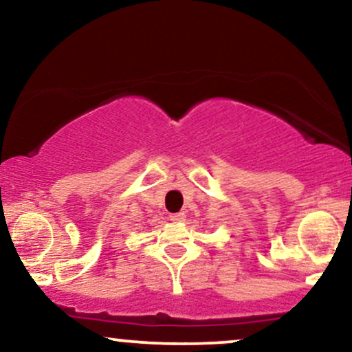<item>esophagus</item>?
I'll list each match as a JSON object with an SVG mask.
<instances>
[{"label": "esophagus", "instance_id": "34e87169", "mask_svg": "<svg viewBox=\"0 0 352 352\" xmlns=\"http://www.w3.org/2000/svg\"><path fill=\"white\" fill-rule=\"evenodd\" d=\"M170 221L173 222L185 221V212H173V214H170Z\"/></svg>", "mask_w": 352, "mask_h": 352}]
</instances>
